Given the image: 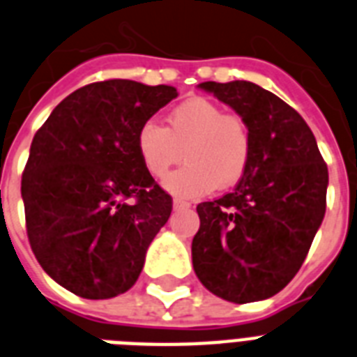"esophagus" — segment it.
Here are the masks:
<instances>
[{
    "mask_svg": "<svg viewBox=\"0 0 357 357\" xmlns=\"http://www.w3.org/2000/svg\"><path fill=\"white\" fill-rule=\"evenodd\" d=\"M190 207L188 202H183V199H174V211H185V208Z\"/></svg>",
    "mask_w": 357,
    "mask_h": 357,
    "instance_id": "obj_1",
    "label": "esophagus"
}]
</instances>
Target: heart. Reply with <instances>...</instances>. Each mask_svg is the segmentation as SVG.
<instances>
[{
  "mask_svg": "<svg viewBox=\"0 0 357 357\" xmlns=\"http://www.w3.org/2000/svg\"><path fill=\"white\" fill-rule=\"evenodd\" d=\"M135 146L141 163L153 178H163L181 159L187 165L165 179V188L183 199L202 198L216 187L236 185L251 161V132L244 119L225 113L220 104L192 97L172 109L165 128L144 123Z\"/></svg>",
  "mask_w": 357,
  "mask_h": 357,
  "instance_id": "b5f03b06",
  "label": "heart"
}]
</instances>
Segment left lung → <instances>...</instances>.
<instances>
[{
    "instance_id": "obj_1",
    "label": "left lung",
    "mask_w": 357,
    "mask_h": 357,
    "mask_svg": "<svg viewBox=\"0 0 357 357\" xmlns=\"http://www.w3.org/2000/svg\"><path fill=\"white\" fill-rule=\"evenodd\" d=\"M251 132V161L233 192L196 207L192 266L211 294L236 304L268 299L303 266L326 211L328 169L308 124L253 82H202Z\"/></svg>"
}]
</instances>
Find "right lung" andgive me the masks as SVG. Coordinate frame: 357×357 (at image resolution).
Returning <instances> with one entry per match:
<instances>
[{
    "instance_id": "right-lung-1",
    "label": "right lung",
    "mask_w": 357,
    "mask_h": 357,
    "mask_svg": "<svg viewBox=\"0 0 357 357\" xmlns=\"http://www.w3.org/2000/svg\"><path fill=\"white\" fill-rule=\"evenodd\" d=\"M176 97L172 86L123 78L88 84L34 135L22 176L29 244L71 294L112 299L139 279L172 198L143 167L135 139Z\"/></svg>"
}]
</instances>
